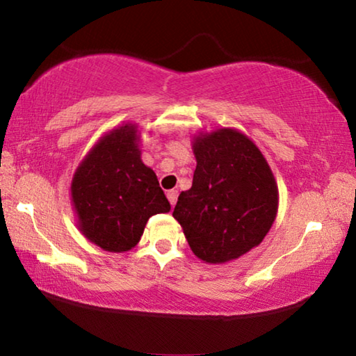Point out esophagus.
Returning <instances> with one entry per match:
<instances>
[{
	"mask_svg": "<svg viewBox=\"0 0 356 356\" xmlns=\"http://www.w3.org/2000/svg\"><path fill=\"white\" fill-rule=\"evenodd\" d=\"M168 200H170L171 206H174V204H176V201H177V190L168 191Z\"/></svg>",
	"mask_w": 356,
	"mask_h": 356,
	"instance_id": "34e87169",
	"label": "esophagus"
}]
</instances>
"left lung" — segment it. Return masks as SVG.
Masks as SVG:
<instances>
[{
  "label": "left lung",
  "mask_w": 356,
  "mask_h": 356,
  "mask_svg": "<svg viewBox=\"0 0 356 356\" xmlns=\"http://www.w3.org/2000/svg\"><path fill=\"white\" fill-rule=\"evenodd\" d=\"M193 185L172 216L202 262L236 261L261 245L278 215L280 193L267 159L243 131L218 127L193 136Z\"/></svg>",
  "instance_id": "left-lung-1"
}]
</instances>
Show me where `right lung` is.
Wrapping results in <instances>:
<instances>
[{
  "instance_id": "add662e5",
  "label": "right lung",
  "mask_w": 356,
  "mask_h": 356,
  "mask_svg": "<svg viewBox=\"0 0 356 356\" xmlns=\"http://www.w3.org/2000/svg\"><path fill=\"white\" fill-rule=\"evenodd\" d=\"M140 146L138 124H120L99 138L72 177L78 231L108 252L135 248L150 216L171 210Z\"/></svg>"
}]
</instances>
